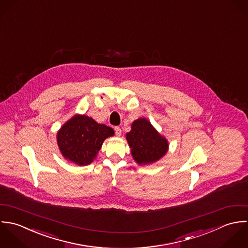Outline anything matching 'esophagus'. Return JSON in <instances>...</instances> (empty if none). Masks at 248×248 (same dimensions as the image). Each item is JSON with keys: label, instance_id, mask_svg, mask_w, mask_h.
Here are the masks:
<instances>
[{"label": "esophagus", "instance_id": "34e87169", "mask_svg": "<svg viewBox=\"0 0 248 248\" xmlns=\"http://www.w3.org/2000/svg\"><path fill=\"white\" fill-rule=\"evenodd\" d=\"M114 129H115L116 135H117V136H121V134H122V129H121L119 126H116Z\"/></svg>", "mask_w": 248, "mask_h": 248}]
</instances>
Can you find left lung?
<instances>
[{
    "label": "left lung",
    "mask_w": 248,
    "mask_h": 248,
    "mask_svg": "<svg viewBox=\"0 0 248 248\" xmlns=\"http://www.w3.org/2000/svg\"><path fill=\"white\" fill-rule=\"evenodd\" d=\"M126 140L134 160L140 165L159 160L169 148L167 140L160 136L146 119L133 122L131 131L126 134Z\"/></svg>",
    "instance_id": "obj_1"
}]
</instances>
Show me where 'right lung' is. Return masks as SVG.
<instances>
[{"label":"right lung","mask_w":248,"mask_h":248,"mask_svg":"<svg viewBox=\"0 0 248 248\" xmlns=\"http://www.w3.org/2000/svg\"><path fill=\"white\" fill-rule=\"evenodd\" d=\"M114 135V130L99 124L85 115L75 116L57 133V144L62 155L78 165H88L97 156L103 141Z\"/></svg>","instance_id":"add662e5"}]
</instances>
